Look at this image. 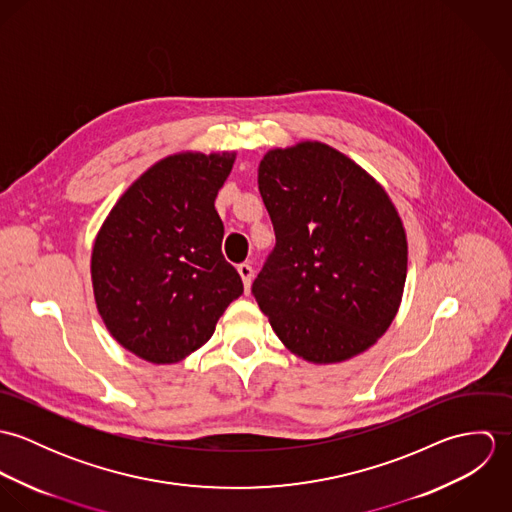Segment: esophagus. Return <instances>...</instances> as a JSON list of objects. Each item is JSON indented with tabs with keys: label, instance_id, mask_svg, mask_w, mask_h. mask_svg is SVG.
I'll return each mask as SVG.
<instances>
[{
	"label": "esophagus",
	"instance_id": "esophagus-1",
	"mask_svg": "<svg viewBox=\"0 0 512 512\" xmlns=\"http://www.w3.org/2000/svg\"><path fill=\"white\" fill-rule=\"evenodd\" d=\"M238 274H240V278H242V282H244V288H246V292H248V290H250V284H252V278H254V268H252V264H250V262L238 264Z\"/></svg>",
	"mask_w": 512,
	"mask_h": 512
}]
</instances>
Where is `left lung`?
Wrapping results in <instances>:
<instances>
[{"label":"left lung","instance_id":"1","mask_svg":"<svg viewBox=\"0 0 512 512\" xmlns=\"http://www.w3.org/2000/svg\"><path fill=\"white\" fill-rule=\"evenodd\" d=\"M258 189L276 244L252 295L297 357L341 363L390 327L408 246L384 189L333 147L305 142L264 155Z\"/></svg>","mask_w":512,"mask_h":512}]
</instances>
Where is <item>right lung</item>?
<instances>
[{
	"label": "right lung",
	"instance_id": "right-lung-1",
	"mask_svg": "<svg viewBox=\"0 0 512 512\" xmlns=\"http://www.w3.org/2000/svg\"><path fill=\"white\" fill-rule=\"evenodd\" d=\"M234 153L161 159L122 195L92 250V286L112 337L155 365L203 347L244 286L220 250L215 199Z\"/></svg>",
	"mask_w": 512,
	"mask_h": 512
}]
</instances>
